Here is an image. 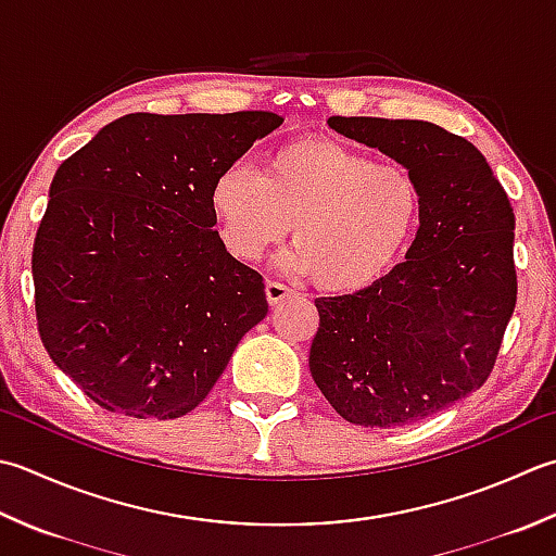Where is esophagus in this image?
I'll return each instance as SVG.
<instances>
[{
	"label": "esophagus",
	"instance_id": "obj_1",
	"mask_svg": "<svg viewBox=\"0 0 556 556\" xmlns=\"http://www.w3.org/2000/svg\"><path fill=\"white\" fill-rule=\"evenodd\" d=\"M265 293H267L269 306H277V303H281V301H287V299H293V296H296V291L289 289L287 285H281V281H275V279H267Z\"/></svg>",
	"mask_w": 556,
	"mask_h": 556
}]
</instances>
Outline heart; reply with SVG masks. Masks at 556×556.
I'll list each match as a JSON object with an SVG mask.
<instances>
[{
  "label": "heart",
  "mask_w": 556,
  "mask_h": 556,
  "mask_svg": "<svg viewBox=\"0 0 556 556\" xmlns=\"http://www.w3.org/2000/svg\"><path fill=\"white\" fill-rule=\"evenodd\" d=\"M210 204L226 248L260 260L293 236L289 265L332 293L374 287L419 231L424 194L415 173L376 163L334 137H299L271 149L260 173L243 163L212 182Z\"/></svg>",
  "instance_id": "b5f03b06"
}]
</instances>
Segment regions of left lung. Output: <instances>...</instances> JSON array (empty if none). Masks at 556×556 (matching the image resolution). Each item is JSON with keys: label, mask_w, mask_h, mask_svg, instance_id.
I'll return each instance as SVG.
<instances>
[{"label": "left lung", "mask_w": 556, "mask_h": 556, "mask_svg": "<svg viewBox=\"0 0 556 556\" xmlns=\"http://www.w3.org/2000/svg\"><path fill=\"white\" fill-rule=\"evenodd\" d=\"M328 125L415 173L424 210L405 263L374 287L315 299L311 376L342 419L402 427L484 386L516 308V216L482 151L424 119Z\"/></svg>", "instance_id": "8db88e82"}]
</instances>
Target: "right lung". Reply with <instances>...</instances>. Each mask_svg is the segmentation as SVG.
<instances>
[{
    "instance_id": "1",
    "label": "right lung",
    "mask_w": 556,
    "mask_h": 556,
    "mask_svg": "<svg viewBox=\"0 0 556 556\" xmlns=\"http://www.w3.org/2000/svg\"><path fill=\"white\" fill-rule=\"evenodd\" d=\"M285 117L129 113L54 173L33 243L42 346L96 405L178 419L267 315L263 277L228 253L212 182Z\"/></svg>"
}]
</instances>
